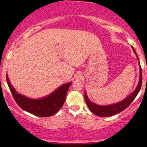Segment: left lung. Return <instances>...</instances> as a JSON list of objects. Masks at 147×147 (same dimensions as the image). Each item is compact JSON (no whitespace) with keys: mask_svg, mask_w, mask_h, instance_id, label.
Masks as SVG:
<instances>
[{"mask_svg":"<svg viewBox=\"0 0 147 147\" xmlns=\"http://www.w3.org/2000/svg\"><path fill=\"white\" fill-rule=\"evenodd\" d=\"M132 49L134 52L135 55L137 57L138 61H139V59H138V55L136 53V50L133 47H132ZM139 65H140V79L139 82L137 86V88H136L132 93L131 95L128 96L126 98H125L124 100L121 101L120 102H118L117 104H111V105L108 106H100L98 104H96L95 103L90 102L89 100L88 97L86 95V92H85L84 93V97H85V100L86 102L87 106H88L89 109L92 113H93L94 114L96 115L97 116H101V117H109V116L114 115L119 113L122 112L126 109V108L129 106L130 104H131V102L134 100V99L136 98V96L138 95V92L140 90L141 86H142V68L140 66V64L139 61Z\"/></svg>","mask_w":147,"mask_h":147,"instance_id":"1","label":"left lung"}]
</instances>
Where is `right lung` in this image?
<instances>
[{
	"instance_id": "obj_1",
	"label": "right lung",
	"mask_w": 147,
	"mask_h": 147,
	"mask_svg": "<svg viewBox=\"0 0 147 147\" xmlns=\"http://www.w3.org/2000/svg\"><path fill=\"white\" fill-rule=\"evenodd\" d=\"M7 82L14 100L22 109L39 117H50L56 114L65 102L66 94L71 82L61 85L53 92L41 99H30L18 93L10 83L7 75Z\"/></svg>"
}]
</instances>
